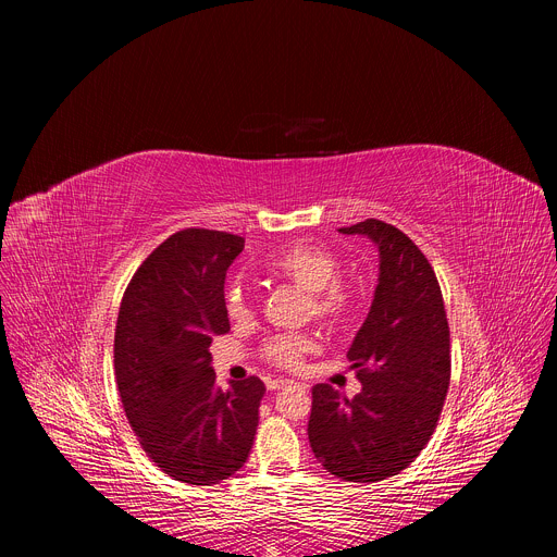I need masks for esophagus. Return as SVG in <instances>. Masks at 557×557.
<instances>
[{
	"label": "esophagus",
	"mask_w": 557,
	"mask_h": 557,
	"mask_svg": "<svg viewBox=\"0 0 557 557\" xmlns=\"http://www.w3.org/2000/svg\"><path fill=\"white\" fill-rule=\"evenodd\" d=\"M286 385H293V381H288V379H269L267 381L269 389H280V387H286Z\"/></svg>",
	"instance_id": "34e87169"
}]
</instances>
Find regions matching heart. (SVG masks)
<instances>
[{"label": "heart", "instance_id": "heart-1", "mask_svg": "<svg viewBox=\"0 0 557 557\" xmlns=\"http://www.w3.org/2000/svg\"><path fill=\"white\" fill-rule=\"evenodd\" d=\"M267 271L301 290H306V312L324 326L339 329L352 320L359 306V290L342 277V262L322 247L290 245L267 260ZM224 306L231 320L251 317V301L240 284H231L224 295ZM314 350V339L308 335H277L271 337L262 357L273 366L295 370Z\"/></svg>", "mask_w": 557, "mask_h": 557}]
</instances>
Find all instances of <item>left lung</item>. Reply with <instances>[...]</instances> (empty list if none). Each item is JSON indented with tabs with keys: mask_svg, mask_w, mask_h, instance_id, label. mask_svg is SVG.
I'll return each mask as SVG.
<instances>
[{
	"mask_svg": "<svg viewBox=\"0 0 557 557\" xmlns=\"http://www.w3.org/2000/svg\"><path fill=\"white\" fill-rule=\"evenodd\" d=\"M379 247V284L348 359L355 399L331 383L312 387L308 441L324 469L350 483H379L410 467L430 443L449 389V326L436 273L410 237L368 218L339 228Z\"/></svg>",
	"mask_w": 557,
	"mask_h": 557,
	"instance_id": "8db88e82",
	"label": "left lung"
}]
</instances>
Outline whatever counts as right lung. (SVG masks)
Masks as SVG:
<instances>
[{
	"label": "right lung",
	"instance_id": "1",
	"mask_svg": "<svg viewBox=\"0 0 557 557\" xmlns=\"http://www.w3.org/2000/svg\"><path fill=\"white\" fill-rule=\"evenodd\" d=\"M245 237L183 228L129 280L114 333L125 417L156 467L187 485H218L253 447L264 383L215 387L211 337L228 333L224 275Z\"/></svg>",
	"mask_w": 557,
	"mask_h": 557
}]
</instances>
